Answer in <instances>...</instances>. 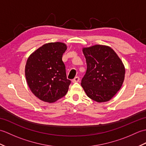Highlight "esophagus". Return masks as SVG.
Listing matches in <instances>:
<instances>
[{
	"instance_id": "obj_1",
	"label": "esophagus",
	"mask_w": 146,
	"mask_h": 146,
	"mask_svg": "<svg viewBox=\"0 0 146 146\" xmlns=\"http://www.w3.org/2000/svg\"><path fill=\"white\" fill-rule=\"evenodd\" d=\"M80 81V78L78 76H76L75 77V78L72 80V82L73 83H76V82H78Z\"/></svg>"
}]
</instances>
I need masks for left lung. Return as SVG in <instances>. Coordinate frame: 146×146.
<instances>
[{
	"mask_svg": "<svg viewBox=\"0 0 146 146\" xmlns=\"http://www.w3.org/2000/svg\"><path fill=\"white\" fill-rule=\"evenodd\" d=\"M87 69L81 85L86 94L97 102L110 100L122 86L125 78L122 61L109 46L97 44L83 48Z\"/></svg>",
	"mask_w": 146,
	"mask_h": 146,
	"instance_id": "left-lung-1",
	"label": "left lung"
}]
</instances>
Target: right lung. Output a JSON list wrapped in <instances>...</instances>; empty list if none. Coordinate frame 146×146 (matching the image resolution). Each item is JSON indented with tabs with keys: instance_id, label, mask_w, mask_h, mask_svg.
Instances as JSON below:
<instances>
[{
	"instance_id": "right-lung-1",
	"label": "right lung",
	"mask_w": 146,
	"mask_h": 146,
	"mask_svg": "<svg viewBox=\"0 0 146 146\" xmlns=\"http://www.w3.org/2000/svg\"><path fill=\"white\" fill-rule=\"evenodd\" d=\"M67 46L63 42H49L29 56L25 67L26 81L36 97L48 103L66 94L71 83L66 78L62 56Z\"/></svg>"
}]
</instances>
